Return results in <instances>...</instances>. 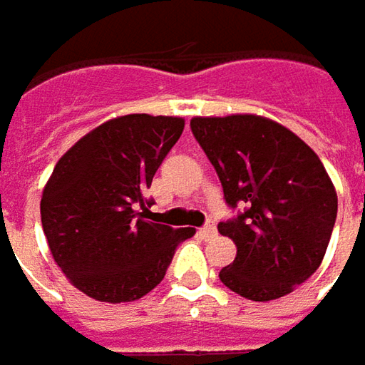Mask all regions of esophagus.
<instances>
[{
  "label": "esophagus",
  "mask_w": 365,
  "mask_h": 365,
  "mask_svg": "<svg viewBox=\"0 0 365 365\" xmlns=\"http://www.w3.org/2000/svg\"><path fill=\"white\" fill-rule=\"evenodd\" d=\"M201 235H203L205 240L215 237V235H217V227H215V223H207L205 227H201Z\"/></svg>",
  "instance_id": "1"
}]
</instances>
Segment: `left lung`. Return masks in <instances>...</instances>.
Instances as JSON below:
<instances>
[{"instance_id": "left-lung-1", "label": "left lung", "mask_w": 365, "mask_h": 365, "mask_svg": "<svg viewBox=\"0 0 365 365\" xmlns=\"http://www.w3.org/2000/svg\"><path fill=\"white\" fill-rule=\"evenodd\" d=\"M190 130L217 170L227 205H245L217 225L237 247L221 282L258 302L292 292L321 266L337 217L323 162L297 133L254 113L192 118Z\"/></svg>"}]
</instances>
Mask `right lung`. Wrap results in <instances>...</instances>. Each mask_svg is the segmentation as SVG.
<instances>
[{
	"mask_svg": "<svg viewBox=\"0 0 365 365\" xmlns=\"http://www.w3.org/2000/svg\"><path fill=\"white\" fill-rule=\"evenodd\" d=\"M182 130L175 115H120L56 162L42 190V230L68 282L95 301L142 299L162 282L176 245L195 235L146 219L144 190Z\"/></svg>",
	"mask_w": 365,
	"mask_h": 365,
	"instance_id": "obj_1",
	"label": "right lung"
}]
</instances>
